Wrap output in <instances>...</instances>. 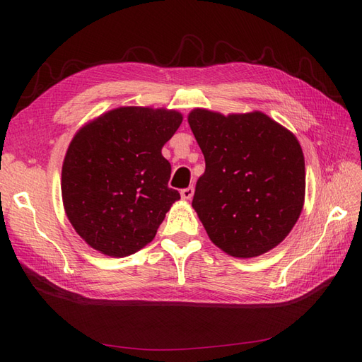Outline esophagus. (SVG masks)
I'll return each mask as SVG.
<instances>
[{
	"mask_svg": "<svg viewBox=\"0 0 362 362\" xmlns=\"http://www.w3.org/2000/svg\"><path fill=\"white\" fill-rule=\"evenodd\" d=\"M193 193H194V189H193V187L182 189V190H181V198L185 199V201H189V199L193 198Z\"/></svg>",
	"mask_w": 362,
	"mask_h": 362,
	"instance_id": "esophagus-1",
	"label": "esophagus"
}]
</instances>
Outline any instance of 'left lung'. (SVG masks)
Returning <instances> with one entry per match:
<instances>
[{
	"label": "left lung",
	"instance_id": "obj_1",
	"mask_svg": "<svg viewBox=\"0 0 362 362\" xmlns=\"http://www.w3.org/2000/svg\"><path fill=\"white\" fill-rule=\"evenodd\" d=\"M189 124L205 158L192 206L211 242L237 258L278 246L303 208L298 139L261 112L223 116L194 108Z\"/></svg>",
	"mask_w": 362,
	"mask_h": 362
}]
</instances>
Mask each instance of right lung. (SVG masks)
<instances>
[{
    "label": "right lung",
    "mask_w": 362,
    "mask_h": 362,
    "mask_svg": "<svg viewBox=\"0 0 362 362\" xmlns=\"http://www.w3.org/2000/svg\"><path fill=\"white\" fill-rule=\"evenodd\" d=\"M182 122L166 108L119 107L76 133L62 168L64 211L84 242L128 257L154 240L178 190L161 148Z\"/></svg>",
    "instance_id": "right-lung-1"
}]
</instances>
